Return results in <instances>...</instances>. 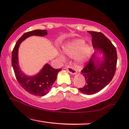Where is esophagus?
<instances>
[{
  "label": "esophagus",
  "mask_w": 129,
  "mask_h": 129,
  "mask_svg": "<svg viewBox=\"0 0 129 129\" xmlns=\"http://www.w3.org/2000/svg\"><path fill=\"white\" fill-rule=\"evenodd\" d=\"M66 69H67L69 73L71 74H75L76 73V70L75 69L74 67H71V66H67V67H66Z\"/></svg>",
  "instance_id": "34e87169"
}]
</instances>
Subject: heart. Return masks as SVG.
Wrapping results in <instances>:
<instances>
[{"mask_svg": "<svg viewBox=\"0 0 129 129\" xmlns=\"http://www.w3.org/2000/svg\"><path fill=\"white\" fill-rule=\"evenodd\" d=\"M85 43V41L82 39L74 40L62 47V50L65 54L71 56L76 55L80 51L77 57V61L79 64H81L87 58L90 50V48L88 46H84Z\"/></svg>", "mask_w": 129, "mask_h": 129, "instance_id": "obj_1", "label": "heart"}]
</instances>
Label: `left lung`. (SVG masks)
Returning a JSON list of instances; mask_svg holds the SVG:
<instances>
[{
  "label": "left lung",
  "mask_w": 129,
  "mask_h": 129,
  "mask_svg": "<svg viewBox=\"0 0 129 129\" xmlns=\"http://www.w3.org/2000/svg\"><path fill=\"white\" fill-rule=\"evenodd\" d=\"M92 36L93 47L102 52L104 60L97 61L95 54L81 70L86 84L79 90L86 94L97 93L111 81L114 76L117 63V53L114 46L102 33L88 31Z\"/></svg>",
  "instance_id": "obj_1"
}]
</instances>
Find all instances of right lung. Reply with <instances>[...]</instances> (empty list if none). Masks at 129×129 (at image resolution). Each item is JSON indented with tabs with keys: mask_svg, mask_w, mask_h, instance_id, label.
I'll return each mask as SVG.
<instances>
[{
	"mask_svg": "<svg viewBox=\"0 0 129 129\" xmlns=\"http://www.w3.org/2000/svg\"><path fill=\"white\" fill-rule=\"evenodd\" d=\"M47 35L46 29H36L24 34L15 46L12 52L11 63L15 75L20 86L26 91L31 94L37 96H43L49 92L57 77V75L61 69H55L49 64H46L37 75L34 76H28L20 70L18 64V49L20 44L31 36H44Z\"/></svg>",
	"mask_w": 129,
	"mask_h": 129,
	"instance_id": "right-lung-1",
	"label": "right lung"
}]
</instances>
